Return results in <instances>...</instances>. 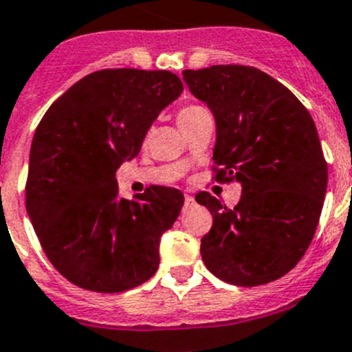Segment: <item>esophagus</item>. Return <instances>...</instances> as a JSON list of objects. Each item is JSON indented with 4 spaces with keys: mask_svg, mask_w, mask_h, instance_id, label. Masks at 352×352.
I'll list each match as a JSON object with an SVG mask.
<instances>
[{
    "mask_svg": "<svg viewBox=\"0 0 352 352\" xmlns=\"http://www.w3.org/2000/svg\"><path fill=\"white\" fill-rule=\"evenodd\" d=\"M184 201H186V206H187V208L192 206V204L196 203V201H194V197L189 196V194H186V196H184Z\"/></svg>",
    "mask_w": 352,
    "mask_h": 352,
    "instance_id": "1",
    "label": "esophagus"
}]
</instances>
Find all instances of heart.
Returning a JSON list of instances; mask_svg holds the SVG:
<instances>
[{
    "instance_id": "1",
    "label": "heart",
    "mask_w": 352,
    "mask_h": 352,
    "mask_svg": "<svg viewBox=\"0 0 352 352\" xmlns=\"http://www.w3.org/2000/svg\"><path fill=\"white\" fill-rule=\"evenodd\" d=\"M204 108L199 107V104H187V107L180 108L179 111H177V124H179V127H186L187 124H190V122L194 120V118L197 117V115L204 113Z\"/></svg>"
}]
</instances>
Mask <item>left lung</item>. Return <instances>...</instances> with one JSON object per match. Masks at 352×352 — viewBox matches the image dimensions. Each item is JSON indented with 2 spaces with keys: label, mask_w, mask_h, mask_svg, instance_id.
<instances>
[{
  "label": "left lung",
  "mask_w": 352,
  "mask_h": 352,
  "mask_svg": "<svg viewBox=\"0 0 352 352\" xmlns=\"http://www.w3.org/2000/svg\"><path fill=\"white\" fill-rule=\"evenodd\" d=\"M182 74L217 120L213 180L242 186L232 210L206 190L196 194L213 214L201 239L204 265L241 287L277 280L305 256L322 214L329 168L315 122L284 84L254 67Z\"/></svg>",
  "instance_id": "obj_1"
}]
</instances>
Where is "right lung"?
Returning <instances> with one entry per match:
<instances>
[{"label": "right lung", "mask_w": 352, "mask_h": 352, "mask_svg": "<svg viewBox=\"0 0 352 352\" xmlns=\"http://www.w3.org/2000/svg\"><path fill=\"white\" fill-rule=\"evenodd\" d=\"M182 91L168 70L104 68L75 82L41 118L25 208L51 265L77 287L115 294L158 270L160 237L179 217L182 192L151 186L127 201L115 172L139 155Z\"/></svg>", "instance_id": "1"}]
</instances>
